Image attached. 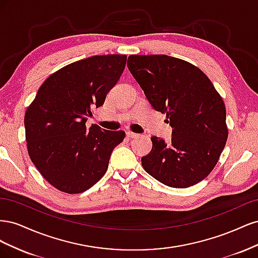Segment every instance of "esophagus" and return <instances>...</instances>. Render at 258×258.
Wrapping results in <instances>:
<instances>
[{"instance_id": "obj_1", "label": "esophagus", "mask_w": 258, "mask_h": 258, "mask_svg": "<svg viewBox=\"0 0 258 258\" xmlns=\"http://www.w3.org/2000/svg\"><path fill=\"white\" fill-rule=\"evenodd\" d=\"M126 135H127V137H128V138H130V139L137 138V137L139 136L138 134H135V132H131V131H127V132H126Z\"/></svg>"}]
</instances>
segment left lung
I'll return each mask as SVG.
<instances>
[{"label":"left lung","instance_id":"8db88e82","mask_svg":"<svg viewBox=\"0 0 258 258\" xmlns=\"http://www.w3.org/2000/svg\"><path fill=\"white\" fill-rule=\"evenodd\" d=\"M127 67L148 102L167 115L172 127L169 143L152 137V151L141 159L144 170L174 188L201 182L228 138L225 104L213 84L197 67L167 54H131Z\"/></svg>","mask_w":258,"mask_h":258}]
</instances>
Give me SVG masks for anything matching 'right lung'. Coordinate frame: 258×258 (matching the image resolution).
<instances>
[{
  "label": "right lung",
  "mask_w": 258,
  "mask_h": 258,
  "mask_svg": "<svg viewBox=\"0 0 258 258\" xmlns=\"http://www.w3.org/2000/svg\"><path fill=\"white\" fill-rule=\"evenodd\" d=\"M126 54L92 56L51 74L25 115L28 153L57 189L80 194L102 177L124 132L86 127L126 67Z\"/></svg>",
  "instance_id": "obj_1"
}]
</instances>
